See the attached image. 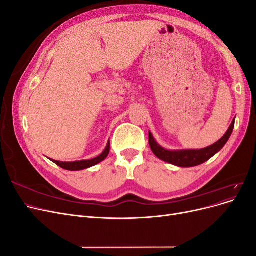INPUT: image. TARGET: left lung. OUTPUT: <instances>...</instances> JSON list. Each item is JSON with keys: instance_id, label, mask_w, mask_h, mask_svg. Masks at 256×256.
<instances>
[{"instance_id": "1", "label": "left lung", "mask_w": 256, "mask_h": 256, "mask_svg": "<svg viewBox=\"0 0 256 256\" xmlns=\"http://www.w3.org/2000/svg\"><path fill=\"white\" fill-rule=\"evenodd\" d=\"M235 126V120L232 122L230 128L218 142L214 144L206 147V148L202 150H168L164 147H161L150 134L148 132V141L150 146L152 148V152L154 154V156H157L159 159L164 160L168 164H174L176 166L182 168H191L196 166L204 164L207 160L210 159L212 156L222 150V147L226 144L228 138L233 132V129Z\"/></svg>"}]
</instances>
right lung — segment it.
<instances>
[{"mask_svg":"<svg viewBox=\"0 0 256 256\" xmlns=\"http://www.w3.org/2000/svg\"><path fill=\"white\" fill-rule=\"evenodd\" d=\"M110 152V142H108L106 147L104 148V150L102 152V154H100L98 157L94 158V159H90V160H80V161H74V162H62V161H58V160H52L54 164L56 166H58L62 168L68 170V171H80V170H84L88 168L90 166H94L96 164H98L99 162L104 161L108 154H109Z\"/></svg>","mask_w":256,"mask_h":256,"instance_id":"add662e5","label":"right lung"}]
</instances>
